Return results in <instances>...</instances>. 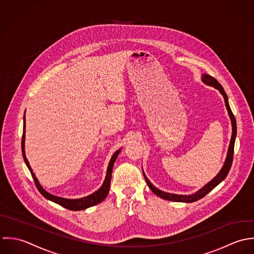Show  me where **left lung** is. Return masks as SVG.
I'll return each instance as SVG.
<instances>
[{
	"label": "left lung",
	"instance_id": "1",
	"mask_svg": "<svg viewBox=\"0 0 254 254\" xmlns=\"http://www.w3.org/2000/svg\"><path fill=\"white\" fill-rule=\"evenodd\" d=\"M202 81L209 85V86H213L214 88L218 89L224 99H225V104H226V107H227V110H228V113H229V116L231 118V121H232V127H233V133H232V138H231V142H230V146H229V150H228V155H227V159H226V162L222 168V170L220 171V173L209 183L207 184L204 188H202L200 190H198L197 192H195L194 194H191V195H179V194H173V193H168V192H165V191H162L160 190H158L157 188H155L153 186L152 184L149 182V180L146 178V176L144 175L143 173V176H144V179L148 185V187L150 188V190H152L153 192L163 198V199H166V200H170V201H176V202H194V201H197L198 199H201L203 198L207 193H209L215 187H217L222 181H224L227 177V175L229 174L230 172V169L232 167V163H233V157H234V147H235V140H236V135H237V123H236V118L230 108V105H229V102H228V96L224 90V88L222 87V85L218 82L217 79H215L213 76L211 75H208V74H203L202 75Z\"/></svg>",
	"mask_w": 254,
	"mask_h": 254
}]
</instances>
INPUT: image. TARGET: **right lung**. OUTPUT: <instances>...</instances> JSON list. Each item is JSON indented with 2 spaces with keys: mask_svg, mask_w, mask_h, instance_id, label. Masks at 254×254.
Segmentation results:
<instances>
[{
  "mask_svg": "<svg viewBox=\"0 0 254 254\" xmlns=\"http://www.w3.org/2000/svg\"><path fill=\"white\" fill-rule=\"evenodd\" d=\"M25 116L23 117V133H22V138H21V152H22V156H23V159H24V162L27 166V168L29 169L30 173H31V176L33 178V181L35 183V186L37 188V190L40 191V193L47 199L51 200L53 202L57 203L68 210H72V211H79V210H84L86 208H89L91 206H94L98 203L102 202L108 192H109V190H110V184H111V178H112V171H113V166L115 164V161L118 157V155L120 154L121 150H118L117 152L115 153L109 163V166H108V170H107V175H106V179L104 181V184L100 188V190H98L96 192H94L93 194L91 195H88L86 197H83V198H80V199H66V198H62V197H59V196H55L53 194L48 193L46 190H43V188L40 186V184L38 183V180L36 179L34 173L32 172V169L26 159V156H25V151H24V137H25Z\"/></svg>",
  "mask_w": 254,
  "mask_h": 254,
  "instance_id": "right-lung-1",
  "label": "right lung"
}]
</instances>
